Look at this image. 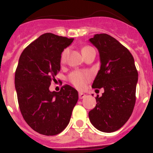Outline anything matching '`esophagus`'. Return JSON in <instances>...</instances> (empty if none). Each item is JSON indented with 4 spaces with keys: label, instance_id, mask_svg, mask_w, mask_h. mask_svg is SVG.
Here are the masks:
<instances>
[{
    "label": "esophagus",
    "instance_id": "esophagus-1",
    "mask_svg": "<svg viewBox=\"0 0 153 153\" xmlns=\"http://www.w3.org/2000/svg\"><path fill=\"white\" fill-rule=\"evenodd\" d=\"M86 97V94L83 93H79V99H83L84 97Z\"/></svg>",
    "mask_w": 153,
    "mask_h": 153
}]
</instances>
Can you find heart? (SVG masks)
Returning a JSON list of instances; mask_svg holds the SVG:
<instances>
[{
    "label": "heart",
    "mask_w": 153,
    "mask_h": 153,
    "mask_svg": "<svg viewBox=\"0 0 153 153\" xmlns=\"http://www.w3.org/2000/svg\"><path fill=\"white\" fill-rule=\"evenodd\" d=\"M92 49L90 47H84L82 48V53L89 50ZM68 53V50L66 49L63 51L61 55V62H64L66 60V57ZM90 76L88 73L86 72H81V71H76L73 73L70 76V80L73 83V84L75 86H76L79 89H83L86 86V83L88 82L90 79Z\"/></svg>",
    "instance_id": "1"
}]
</instances>
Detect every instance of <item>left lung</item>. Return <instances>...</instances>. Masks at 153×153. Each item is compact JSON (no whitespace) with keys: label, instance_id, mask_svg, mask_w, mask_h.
<instances>
[{"label":"left lung","instance_id":"obj_1","mask_svg":"<svg viewBox=\"0 0 153 153\" xmlns=\"http://www.w3.org/2000/svg\"><path fill=\"white\" fill-rule=\"evenodd\" d=\"M98 50L100 69L93 88H103L97 105L89 112L90 121L101 132L120 129L132 115L136 102L138 72L134 58L128 50L113 36L95 34L89 40Z\"/></svg>","mask_w":153,"mask_h":153}]
</instances>
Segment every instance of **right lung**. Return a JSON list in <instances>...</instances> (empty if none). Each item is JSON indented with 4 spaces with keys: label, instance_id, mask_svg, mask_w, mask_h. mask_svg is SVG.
I'll return each instance as SVG.
<instances>
[{
    "label": "right lung",
    "instance_id": "1",
    "mask_svg": "<svg viewBox=\"0 0 153 153\" xmlns=\"http://www.w3.org/2000/svg\"><path fill=\"white\" fill-rule=\"evenodd\" d=\"M74 40L44 33L24 50L19 59L14 78L19 107L27 123L40 134L60 133L77 102L78 92L72 86H63L60 92L49 89L60 71L62 52Z\"/></svg>",
    "mask_w": 153,
    "mask_h": 153
}]
</instances>
